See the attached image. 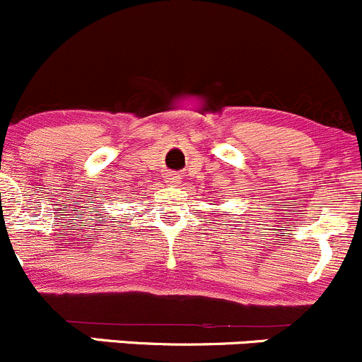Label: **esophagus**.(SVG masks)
Instances as JSON below:
<instances>
[{"instance_id":"1","label":"esophagus","mask_w":362,"mask_h":362,"mask_svg":"<svg viewBox=\"0 0 362 362\" xmlns=\"http://www.w3.org/2000/svg\"><path fill=\"white\" fill-rule=\"evenodd\" d=\"M166 184L173 185V187H175V185L180 184V177H178L177 173H168L166 175Z\"/></svg>"}]
</instances>
